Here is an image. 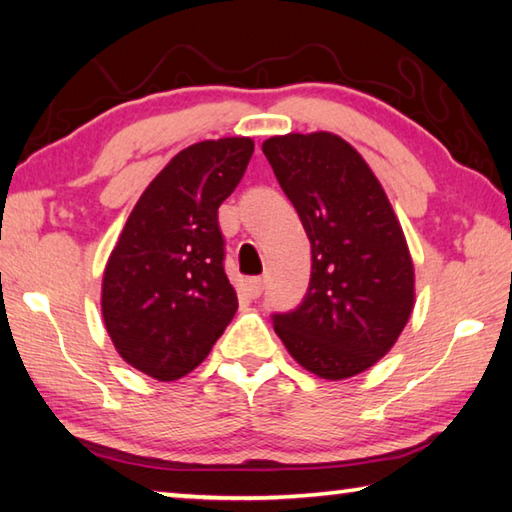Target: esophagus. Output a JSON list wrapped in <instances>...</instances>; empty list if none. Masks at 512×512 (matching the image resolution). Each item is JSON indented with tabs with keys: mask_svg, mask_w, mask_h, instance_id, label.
<instances>
[{
	"mask_svg": "<svg viewBox=\"0 0 512 512\" xmlns=\"http://www.w3.org/2000/svg\"><path fill=\"white\" fill-rule=\"evenodd\" d=\"M244 289H246L250 298H259V296H262V291H264V280H262V277H248Z\"/></svg>",
	"mask_w": 512,
	"mask_h": 512,
	"instance_id": "obj_1",
	"label": "esophagus"
}]
</instances>
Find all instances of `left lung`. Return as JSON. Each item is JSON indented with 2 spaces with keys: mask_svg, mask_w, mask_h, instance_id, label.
<instances>
[{
  "mask_svg": "<svg viewBox=\"0 0 512 512\" xmlns=\"http://www.w3.org/2000/svg\"><path fill=\"white\" fill-rule=\"evenodd\" d=\"M311 244L309 289L273 314L293 359L323 379H345L384 357L413 311V262L375 173L332 133L262 144Z\"/></svg>",
  "mask_w": 512,
  "mask_h": 512,
  "instance_id": "obj_1",
  "label": "left lung"
}]
</instances>
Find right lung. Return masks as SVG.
I'll list each match as a JSON object with an SVG mask.
<instances>
[{"mask_svg":"<svg viewBox=\"0 0 512 512\" xmlns=\"http://www.w3.org/2000/svg\"><path fill=\"white\" fill-rule=\"evenodd\" d=\"M253 151L250 137L187 146L144 189L110 253L103 323L121 359L149 377L173 381L201 366L235 316L219 205Z\"/></svg>","mask_w":512,"mask_h":512,"instance_id":"add662e5","label":"right lung"}]
</instances>
